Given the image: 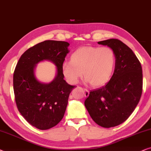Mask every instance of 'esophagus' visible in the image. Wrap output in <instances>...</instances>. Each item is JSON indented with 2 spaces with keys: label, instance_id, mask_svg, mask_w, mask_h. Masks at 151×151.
<instances>
[{
  "label": "esophagus",
  "instance_id": "1",
  "mask_svg": "<svg viewBox=\"0 0 151 151\" xmlns=\"http://www.w3.org/2000/svg\"><path fill=\"white\" fill-rule=\"evenodd\" d=\"M84 90V95H85V96H88V95H89V91L87 89H83Z\"/></svg>",
  "mask_w": 151,
  "mask_h": 151
}]
</instances>
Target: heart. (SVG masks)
I'll use <instances>...</instances> for the list:
<instances>
[{
  "label": "heart",
  "instance_id": "heart-1",
  "mask_svg": "<svg viewBox=\"0 0 151 151\" xmlns=\"http://www.w3.org/2000/svg\"><path fill=\"white\" fill-rule=\"evenodd\" d=\"M115 61L114 52L109 47L84 46L73 52L70 62L62 64V73L71 84L77 83L83 75L86 82L100 87L110 80Z\"/></svg>",
  "mask_w": 151,
  "mask_h": 151
}]
</instances>
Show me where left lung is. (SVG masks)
Returning <instances> with one entry per match:
<instances>
[{
  "instance_id": "1",
  "label": "left lung",
  "mask_w": 151,
  "mask_h": 151,
  "mask_svg": "<svg viewBox=\"0 0 151 151\" xmlns=\"http://www.w3.org/2000/svg\"><path fill=\"white\" fill-rule=\"evenodd\" d=\"M114 52V71L106 86L91 90L85 106L93 121L104 128L118 126L126 121L139 101L143 75L141 63L132 50L118 39L98 42Z\"/></svg>"
}]
</instances>
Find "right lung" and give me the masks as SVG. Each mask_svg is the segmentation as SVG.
Here are the masks:
<instances>
[{"instance_id": "1", "label": "right lung", "mask_w": 151, "mask_h": 151, "mask_svg": "<svg viewBox=\"0 0 151 151\" xmlns=\"http://www.w3.org/2000/svg\"><path fill=\"white\" fill-rule=\"evenodd\" d=\"M69 45L65 41L41 42L26 50L16 66L13 86L18 110L38 129H50L61 121L68 97L75 87L63 79L61 70ZM44 60L52 61L57 67V75L49 84L38 81L34 74L35 65Z\"/></svg>"}]
</instances>
